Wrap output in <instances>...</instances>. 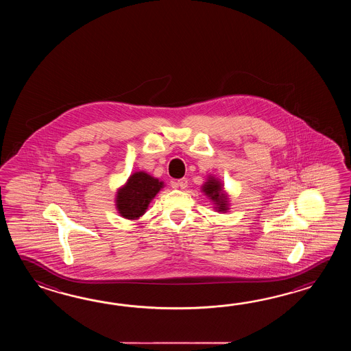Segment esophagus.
<instances>
[{"instance_id":"esophagus-1","label":"esophagus","mask_w":351,"mask_h":351,"mask_svg":"<svg viewBox=\"0 0 351 351\" xmlns=\"http://www.w3.org/2000/svg\"><path fill=\"white\" fill-rule=\"evenodd\" d=\"M176 186H178V188H180V189H186V186H188V179H179L178 182L176 183Z\"/></svg>"}]
</instances>
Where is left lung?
Returning a JSON list of instances; mask_svg holds the SVG:
<instances>
[{"mask_svg":"<svg viewBox=\"0 0 351 351\" xmlns=\"http://www.w3.org/2000/svg\"><path fill=\"white\" fill-rule=\"evenodd\" d=\"M203 194L213 203V209L219 213H226L231 207L230 194L226 192L224 184L221 179L216 178L215 176L209 174L207 180L201 186Z\"/></svg>","mask_w":351,"mask_h":351,"instance_id":"obj_1","label":"left lung"}]
</instances>
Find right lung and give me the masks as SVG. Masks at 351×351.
<instances>
[{
	"label": "right lung",
	"mask_w": 351,
	"mask_h": 351,
	"mask_svg": "<svg viewBox=\"0 0 351 351\" xmlns=\"http://www.w3.org/2000/svg\"><path fill=\"white\" fill-rule=\"evenodd\" d=\"M165 182L139 171L132 173L123 186L115 192V208L124 219L136 221L145 215L150 202L154 199Z\"/></svg>",
	"instance_id": "1"
}]
</instances>
